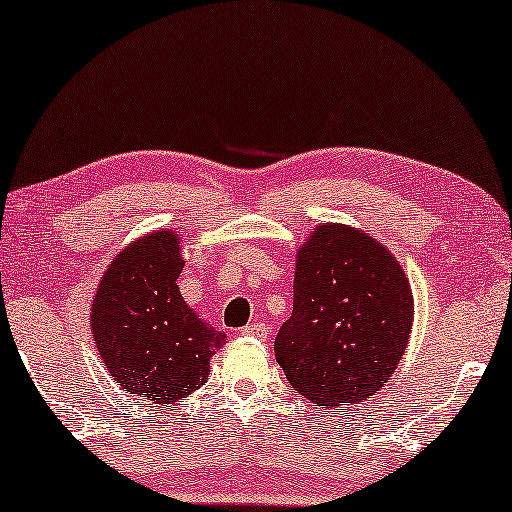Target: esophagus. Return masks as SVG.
I'll return each instance as SVG.
<instances>
[{
  "mask_svg": "<svg viewBox=\"0 0 512 512\" xmlns=\"http://www.w3.org/2000/svg\"><path fill=\"white\" fill-rule=\"evenodd\" d=\"M241 336H253V338H259V341H264L266 325H262V322H253V325L241 329Z\"/></svg>",
  "mask_w": 512,
  "mask_h": 512,
  "instance_id": "1",
  "label": "esophagus"
}]
</instances>
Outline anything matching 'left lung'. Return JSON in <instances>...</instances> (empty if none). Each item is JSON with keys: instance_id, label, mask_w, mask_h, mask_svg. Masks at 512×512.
Returning <instances> with one entry per match:
<instances>
[{"instance_id": "left-lung-1", "label": "left lung", "mask_w": 512, "mask_h": 512, "mask_svg": "<svg viewBox=\"0 0 512 512\" xmlns=\"http://www.w3.org/2000/svg\"><path fill=\"white\" fill-rule=\"evenodd\" d=\"M413 318V290L397 257L362 229L322 222L297 250L292 318L273 348L294 390L343 408L392 378Z\"/></svg>"}]
</instances>
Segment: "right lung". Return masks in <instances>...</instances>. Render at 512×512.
Listing matches in <instances>:
<instances>
[{
    "instance_id": "add662e5",
    "label": "right lung",
    "mask_w": 512,
    "mask_h": 512,
    "mask_svg": "<svg viewBox=\"0 0 512 512\" xmlns=\"http://www.w3.org/2000/svg\"><path fill=\"white\" fill-rule=\"evenodd\" d=\"M181 239L174 229L139 236L113 257L92 297L90 327L106 371L148 406L199 390L227 343L181 297Z\"/></svg>"
}]
</instances>
